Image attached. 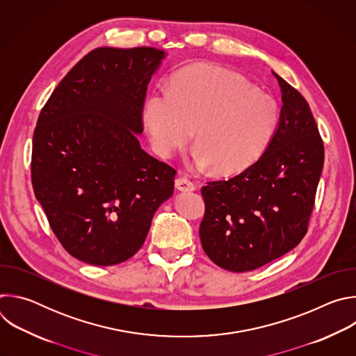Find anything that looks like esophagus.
I'll list each match as a JSON object with an SVG mask.
<instances>
[{"mask_svg":"<svg viewBox=\"0 0 356 356\" xmlns=\"http://www.w3.org/2000/svg\"><path fill=\"white\" fill-rule=\"evenodd\" d=\"M175 186L179 191H193V190H195V184L186 176L177 177L175 180Z\"/></svg>","mask_w":356,"mask_h":356,"instance_id":"esophagus-1","label":"esophagus"}]
</instances>
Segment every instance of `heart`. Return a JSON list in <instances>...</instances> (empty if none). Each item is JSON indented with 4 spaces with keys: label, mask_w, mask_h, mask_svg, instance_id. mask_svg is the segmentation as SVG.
I'll return each instance as SVG.
<instances>
[{
    "label": "heart",
    "mask_w": 356,
    "mask_h": 356,
    "mask_svg": "<svg viewBox=\"0 0 356 356\" xmlns=\"http://www.w3.org/2000/svg\"><path fill=\"white\" fill-rule=\"evenodd\" d=\"M142 117L161 156H170L195 128L193 161L234 175L262 156L277 128L279 108L242 76L200 63L177 72L170 88L152 91Z\"/></svg>",
    "instance_id": "b5f03b06"
}]
</instances>
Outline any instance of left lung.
Wrapping results in <instances>:
<instances>
[{"label": "left lung", "instance_id": "left-lung-1", "mask_svg": "<svg viewBox=\"0 0 356 356\" xmlns=\"http://www.w3.org/2000/svg\"><path fill=\"white\" fill-rule=\"evenodd\" d=\"M272 73L283 106L264 155L235 177L201 188L202 249L216 265L236 273L258 269L300 243L324 165V143L307 101Z\"/></svg>", "mask_w": 356, "mask_h": 356}]
</instances>
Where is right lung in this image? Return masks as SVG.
Wrapping results in <instances>:
<instances>
[{"label":"right lung","instance_id":"right-lung-1","mask_svg":"<svg viewBox=\"0 0 356 356\" xmlns=\"http://www.w3.org/2000/svg\"><path fill=\"white\" fill-rule=\"evenodd\" d=\"M155 47H97L58 84L33 132L32 186L63 248L94 266L140 249L176 170L140 147Z\"/></svg>","mask_w":356,"mask_h":356}]
</instances>
